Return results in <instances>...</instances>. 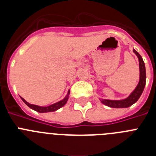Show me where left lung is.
<instances>
[{
	"instance_id": "8db88e82",
	"label": "left lung",
	"mask_w": 156,
	"mask_h": 156,
	"mask_svg": "<svg viewBox=\"0 0 156 156\" xmlns=\"http://www.w3.org/2000/svg\"><path fill=\"white\" fill-rule=\"evenodd\" d=\"M135 55L137 56L139 60V69H140V80H139L138 84L136 87L133 92H132L128 98L122 100H106V99H100L101 103H103L105 105L111 107V108H128L132 105L134 104L136 101L140 97L143 90L144 89L146 83V71L145 66L143 61L142 57L139 55L137 51L134 49L133 50Z\"/></svg>"
}]
</instances>
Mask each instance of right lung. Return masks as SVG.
<instances>
[{"label": "right lung", "mask_w": 156, "mask_h": 156, "mask_svg": "<svg viewBox=\"0 0 156 156\" xmlns=\"http://www.w3.org/2000/svg\"><path fill=\"white\" fill-rule=\"evenodd\" d=\"M69 92H70V90H69L68 94L66 95V97L64 99H62V100L60 101H58V102H56L53 105H49V106H47V107H42V106H38V105H36L30 104V103L27 102V101L25 100V99H23V98H21V99L23 101V102L27 105V106H29L30 108L35 110V111L38 112H41V113H44V112H55V111H56V110L58 109V108H62V106H64L65 105H66V103L67 102V101H68L69 95Z\"/></svg>", "instance_id": "1"}]
</instances>
